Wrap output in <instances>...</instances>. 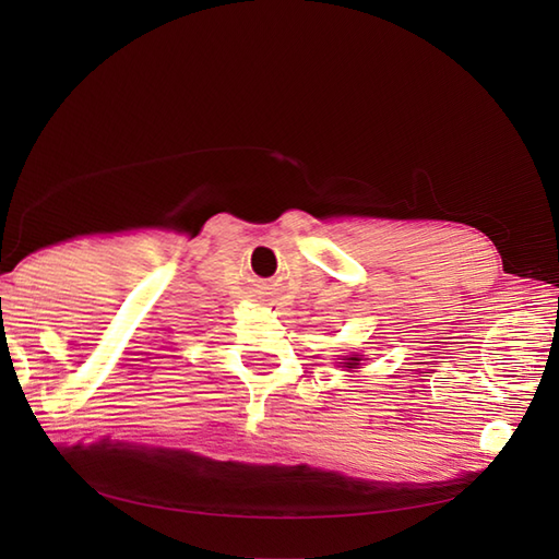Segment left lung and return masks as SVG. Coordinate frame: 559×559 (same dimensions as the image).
I'll use <instances>...</instances> for the list:
<instances>
[{"label":"left lung","mask_w":559,"mask_h":559,"mask_svg":"<svg viewBox=\"0 0 559 559\" xmlns=\"http://www.w3.org/2000/svg\"><path fill=\"white\" fill-rule=\"evenodd\" d=\"M359 361H361V359H359V357H357V354H354V357H349V359H347V361H345V364H347V368H354V366H357V364H359Z\"/></svg>","instance_id":"8db88e82"}]
</instances>
